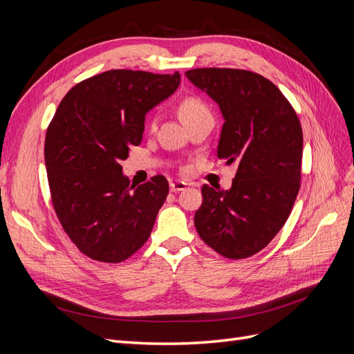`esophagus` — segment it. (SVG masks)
<instances>
[{"mask_svg":"<svg viewBox=\"0 0 354 354\" xmlns=\"http://www.w3.org/2000/svg\"><path fill=\"white\" fill-rule=\"evenodd\" d=\"M186 187H187V185L185 183V181H180V180L171 181V183H169V189H171V192H174V194H177V192L185 190Z\"/></svg>","mask_w":354,"mask_h":354,"instance_id":"esophagus-1","label":"esophagus"}]
</instances>
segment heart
I'll use <instances>...</instances> for the list:
<instances>
[{"instance_id":"heart-1","label":"heart","mask_w":354,"mask_h":354,"mask_svg":"<svg viewBox=\"0 0 354 354\" xmlns=\"http://www.w3.org/2000/svg\"><path fill=\"white\" fill-rule=\"evenodd\" d=\"M178 115L186 125L196 122L203 118H212V113L208 106L198 97H186L178 104ZM155 127V121H152V128Z\"/></svg>"}]
</instances>
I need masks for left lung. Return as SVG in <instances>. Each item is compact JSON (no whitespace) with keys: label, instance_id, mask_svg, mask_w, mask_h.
Returning <instances> with one entry per match:
<instances>
[{"label":"left lung","instance_id":"8db88e82","mask_svg":"<svg viewBox=\"0 0 354 354\" xmlns=\"http://www.w3.org/2000/svg\"><path fill=\"white\" fill-rule=\"evenodd\" d=\"M186 77L220 106L224 124L217 156L238 165L229 190L202 186L195 227L220 255L248 259L269 245L294 207L301 180V124L281 90L259 73L199 68Z\"/></svg>","mask_w":354,"mask_h":354}]
</instances>
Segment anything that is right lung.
Segmentation results:
<instances>
[{"label":"right lung","mask_w":354,"mask_h":354,"mask_svg":"<svg viewBox=\"0 0 354 354\" xmlns=\"http://www.w3.org/2000/svg\"><path fill=\"white\" fill-rule=\"evenodd\" d=\"M180 73L113 69L84 80L60 102L44 158L51 202L63 230L93 260L121 263L151 236L168 181L130 185L121 160L142 143L146 113L168 99Z\"/></svg>","instance_id":"1"}]
</instances>
